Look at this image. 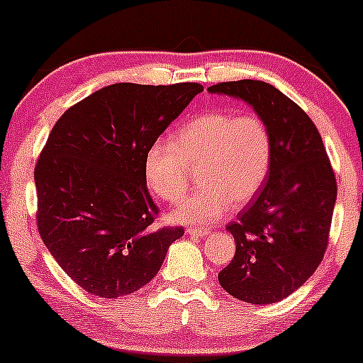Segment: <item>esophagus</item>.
I'll return each mask as SVG.
<instances>
[{
	"mask_svg": "<svg viewBox=\"0 0 363 363\" xmlns=\"http://www.w3.org/2000/svg\"><path fill=\"white\" fill-rule=\"evenodd\" d=\"M186 234L196 235V237H203V235L210 234V230H206V228H199V227H187Z\"/></svg>",
	"mask_w": 363,
	"mask_h": 363,
	"instance_id": "obj_1",
	"label": "esophagus"
}]
</instances>
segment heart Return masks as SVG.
I'll return each instance as SVG.
<instances>
[{"mask_svg":"<svg viewBox=\"0 0 363 363\" xmlns=\"http://www.w3.org/2000/svg\"><path fill=\"white\" fill-rule=\"evenodd\" d=\"M273 138L256 112L208 111L182 126L174 141L157 140L143 158L153 194L177 203L198 169L201 186L172 211L177 223L208 225L235 205L251 201L272 169Z\"/></svg>","mask_w":363,"mask_h":363,"instance_id":"obj_1","label":"heart"}]
</instances>
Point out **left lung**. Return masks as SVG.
<instances>
[{
    "label": "left lung",
    "mask_w": 363,
    "mask_h": 363,
    "mask_svg": "<svg viewBox=\"0 0 363 363\" xmlns=\"http://www.w3.org/2000/svg\"><path fill=\"white\" fill-rule=\"evenodd\" d=\"M208 90L251 104L272 131V169L256 201L227 225L235 254L218 281L239 301L274 303L302 286L323 261L338 193L335 170L312 119L273 85L239 80Z\"/></svg>",
    "instance_id": "obj_1"
}]
</instances>
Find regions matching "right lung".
<instances>
[{
    "label": "right lung",
    "instance_id": "obj_1",
    "mask_svg": "<svg viewBox=\"0 0 363 363\" xmlns=\"http://www.w3.org/2000/svg\"><path fill=\"white\" fill-rule=\"evenodd\" d=\"M203 85L114 83L69 107L34 169L37 228L83 290L118 298L140 290L184 227H157L143 158Z\"/></svg>",
    "mask_w": 363,
    "mask_h": 363
}]
</instances>
